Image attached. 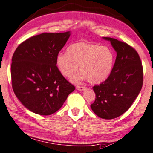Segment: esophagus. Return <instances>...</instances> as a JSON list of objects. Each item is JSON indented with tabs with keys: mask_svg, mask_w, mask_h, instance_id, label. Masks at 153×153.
Wrapping results in <instances>:
<instances>
[{
	"mask_svg": "<svg viewBox=\"0 0 153 153\" xmlns=\"http://www.w3.org/2000/svg\"><path fill=\"white\" fill-rule=\"evenodd\" d=\"M85 89V88L84 86H78V87H77V90H78V91H84Z\"/></svg>",
	"mask_w": 153,
	"mask_h": 153,
	"instance_id": "obj_1",
	"label": "esophagus"
}]
</instances>
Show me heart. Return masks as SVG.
<instances>
[{
    "instance_id": "obj_1",
    "label": "heart",
    "mask_w": 153,
    "mask_h": 153,
    "mask_svg": "<svg viewBox=\"0 0 153 153\" xmlns=\"http://www.w3.org/2000/svg\"><path fill=\"white\" fill-rule=\"evenodd\" d=\"M115 55L109 47L89 42H77L68 48L67 53H59L56 65L62 75L73 78L80 71L82 74L73 79L78 83L88 79L93 84L104 81L113 70Z\"/></svg>"
}]
</instances>
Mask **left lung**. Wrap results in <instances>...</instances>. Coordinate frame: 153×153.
Returning <instances> with one entry per match:
<instances>
[{"mask_svg": "<svg viewBox=\"0 0 153 153\" xmlns=\"http://www.w3.org/2000/svg\"><path fill=\"white\" fill-rule=\"evenodd\" d=\"M102 39L110 42L117 57L109 77L93 88L96 98L91 107L99 117L110 120L126 113L138 96L143 82V66L133 48L115 38Z\"/></svg>", "mask_w": 153, "mask_h": 153, "instance_id": "left-lung-1", "label": "left lung"}]
</instances>
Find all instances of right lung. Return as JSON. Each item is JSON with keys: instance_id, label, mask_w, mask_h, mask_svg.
<instances>
[{"instance_id": "obj_1", "label": "right lung", "mask_w": 153, "mask_h": 153, "mask_svg": "<svg viewBox=\"0 0 153 153\" xmlns=\"http://www.w3.org/2000/svg\"><path fill=\"white\" fill-rule=\"evenodd\" d=\"M65 33H44L18 45L10 68L15 95L27 109L50 115L61 108L75 87L56 66V57L71 36Z\"/></svg>"}]
</instances>
